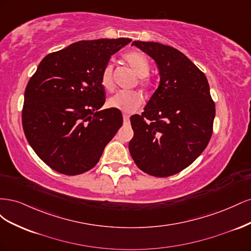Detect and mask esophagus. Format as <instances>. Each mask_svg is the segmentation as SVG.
Instances as JSON below:
<instances>
[{
  "instance_id": "34e87169",
  "label": "esophagus",
  "mask_w": 251,
  "mask_h": 251,
  "mask_svg": "<svg viewBox=\"0 0 251 251\" xmlns=\"http://www.w3.org/2000/svg\"><path fill=\"white\" fill-rule=\"evenodd\" d=\"M124 121L126 124H127L128 121H130V116L126 115V114H124Z\"/></svg>"
}]
</instances>
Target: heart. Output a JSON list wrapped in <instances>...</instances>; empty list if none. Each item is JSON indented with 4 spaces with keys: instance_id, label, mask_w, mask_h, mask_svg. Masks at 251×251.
<instances>
[{
    "instance_id": "b5f03b06",
    "label": "heart",
    "mask_w": 251,
    "mask_h": 251,
    "mask_svg": "<svg viewBox=\"0 0 251 251\" xmlns=\"http://www.w3.org/2000/svg\"><path fill=\"white\" fill-rule=\"evenodd\" d=\"M126 63L128 64L134 72L140 77L139 83L147 88L151 85L150 79L147 75L150 72V63L147 56L141 52H130L125 56ZM101 86L107 90L112 91L114 89V80H113V65L108 64L103 68L101 73ZM142 103V97L137 92H126L121 91L109 98L108 104L111 108L118 109L125 113H133L137 110Z\"/></svg>"
}]
</instances>
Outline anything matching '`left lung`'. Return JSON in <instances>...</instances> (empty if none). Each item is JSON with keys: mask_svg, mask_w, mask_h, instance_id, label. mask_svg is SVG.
<instances>
[{"mask_svg": "<svg viewBox=\"0 0 251 251\" xmlns=\"http://www.w3.org/2000/svg\"><path fill=\"white\" fill-rule=\"evenodd\" d=\"M133 46L153 58L159 86L141 115L131 117L128 143L138 168L155 177H169L191 165L207 147L216 115L205 74L183 53L155 42Z\"/></svg>", "mask_w": 251, "mask_h": 251, "instance_id": "obj_1", "label": "left lung"}]
</instances>
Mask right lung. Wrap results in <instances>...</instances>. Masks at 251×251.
<instances>
[{
	"instance_id": "1",
	"label": "right lung",
	"mask_w": 251,
	"mask_h": 251,
	"mask_svg": "<svg viewBox=\"0 0 251 251\" xmlns=\"http://www.w3.org/2000/svg\"><path fill=\"white\" fill-rule=\"evenodd\" d=\"M131 39L80 41L43 58L25 90L22 123L35 154L69 176L97 164L123 126L118 109H104L101 73Z\"/></svg>"
}]
</instances>
